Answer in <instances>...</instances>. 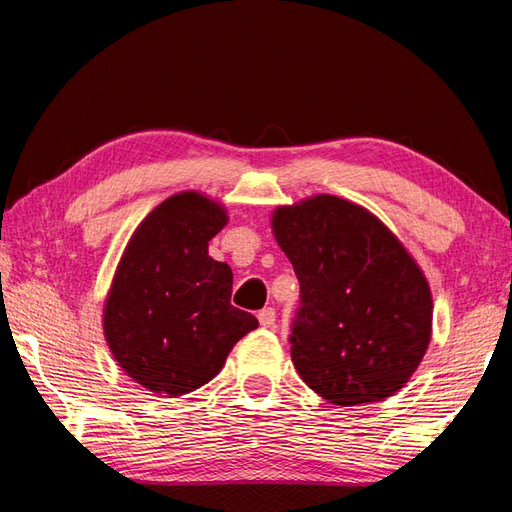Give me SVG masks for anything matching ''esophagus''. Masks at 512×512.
<instances>
[{
	"instance_id": "1",
	"label": "esophagus",
	"mask_w": 512,
	"mask_h": 512,
	"mask_svg": "<svg viewBox=\"0 0 512 512\" xmlns=\"http://www.w3.org/2000/svg\"><path fill=\"white\" fill-rule=\"evenodd\" d=\"M259 323H262V328H275V321H277V314L273 308H264L262 312L257 314Z\"/></svg>"
}]
</instances>
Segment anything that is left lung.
Returning <instances> with one entry per match:
<instances>
[{"label": "left lung", "mask_w": 512, "mask_h": 512, "mask_svg": "<svg viewBox=\"0 0 512 512\" xmlns=\"http://www.w3.org/2000/svg\"><path fill=\"white\" fill-rule=\"evenodd\" d=\"M270 226L301 286L290 356L303 383L341 407L394 396L431 341L416 259L374 213L328 193L277 206Z\"/></svg>", "instance_id": "left-lung-1"}]
</instances>
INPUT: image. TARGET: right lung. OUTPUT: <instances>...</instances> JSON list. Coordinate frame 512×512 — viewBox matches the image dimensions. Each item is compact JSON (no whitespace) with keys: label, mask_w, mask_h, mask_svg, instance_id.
<instances>
[{"label":"right lung","mask_w":512,"mask_h":512,"mask_svg":"<svg viewBox=\"0 0 512 512\" xmlns=\"http://www.w3.org/2000/svg\"><path fill=\"white\" fill-rule=\"evenodd\" d=\"M226 222V209L209 195L176 193L138 224L116 266L105 341L123 372L154 394L200 389L259 325L231 306V268L209 255Z\"/></svg>","instance_id":"right-lung-1"}]
</instances>
